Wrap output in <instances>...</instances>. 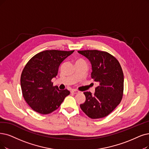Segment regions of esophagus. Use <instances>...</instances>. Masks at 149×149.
<instances>
[{"label": "esophagus", "mask_w": 149, "mask_h": 149, "mask_svg": "<svg viewBox=\"0 0 149 149\" xmlns=\"http://www.w3.org/2000/svg\"><path fill=\"white\" fill-rule=\"evenodd\" d=\"M71 93H73V94H76V93H79V92L78 91H77V90H72L71 91Z\"/></svg>", "instance_id": "1"}]
</instances>
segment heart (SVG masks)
I'll return each mask as SVG.
<instances>
[{
    "mask_svg": "<svg viewBox=\"0 0 149 149\" xmlns=\"http://www.w3.org/2000/svg\"><path fill=\"white\" fill-rule=\"evenodd\" d=\"M79 61H83V60H81V59H80V60H78V61H77L76 62H79Z\"/></svg>",
    "mask_w": 149,
    "mask_h": 149,
    "instance_id": "1",
    "label": "heart"
}]
</instances>
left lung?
Here are the masks:
<instances>
[{
  "instance_id": "obj_1",
  "label": "left lung",
  "mask_w": 149,
  "mask_h": 149,
  "mask_svg": "<svg viewBox=\"0 0 149 149\" xmlns=\"http://www.w3.org/2000/svg\"><path fill=\"white\" fill-rule=\"evenodd\" d=\"M92 65L91 78L98 86L93 95L85 92V102L80 104L82 111L91 118H103L120 103L123 92V73L117 59L109 53L98 50L78 51Z\"/></svg>"
}]
</instances>
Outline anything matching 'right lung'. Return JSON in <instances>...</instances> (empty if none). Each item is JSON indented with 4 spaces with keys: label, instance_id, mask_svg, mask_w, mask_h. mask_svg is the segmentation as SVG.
Segmentation results:
<instances>
[{
    "label": "right lung",
    "instance_id": "right-lung-1",
    "mask_svg": "<svg viewBox=\"0 0 149 149\" xmlns=\"http://www.w3.org/2000/svg\"><path fill=\"white\" fill-rule=\"evenodd\" d=\"M74 51L46 50L35 55L24 68L21 76L23 97L31 108L41 114L54 111L70 94L51 82L61 63Z\"/></svg>",
    "mask_w": 149,
    "mask_h": 149
}]
</instances>
